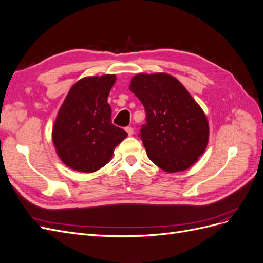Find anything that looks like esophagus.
<instances>
[{
  "label": "esophagus",
  "mask_w": 263,
  "mask_h": 263,
  "mask_svg": "<svg viewBox=\"0 0 263 263\" xmlns=\"http://www.w3.org/2000/svg\"><path fill=\"white\" fill-rule=\"evenodd\" d=\"M125 130L127 132V134H128V136H132V135L134 134V128H133V127H126V128H125Z\"/></svg>",
  "instance_id": "esophagus-1"
}]
</instances>
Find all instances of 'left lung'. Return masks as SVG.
<instances>
[{
	"instance_id": "1",
	"label": "left lung",
	"mask_w": 263,
	"mask_h": 263,
	"mask_svg": "<svg viewBox=\"0 0 263 263\" xmlns=\"http://www.w3.org/2000/svg\"><path fill=\"white\" fill-rule=\"evenodd\" d=\"M129 90L146 110L139 136L150 160L166 172L193 165L208 146L210 127L185 87L170 74L139 73Z\"/></svg>"
}]
</instances>
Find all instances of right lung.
Here are the masks:
<instances>
[{
  "instance_id": "add662e5",
  "label": "right lung",
  "mask_w": 263,
  "mask_h": 263,
  "mask_svg": "<svg viewBox=\"0 0 263 263\" xmlns=\"http://www.w3.org/2000/svg\"><path fill=\"white\" fill-rule=\"evenodd\" d=\"M115 74L86 77L71 87L52 127V141L61 161L80 172L104 166L127 133L112 124L107 103Z\"/></svg>"
}]
</instances>
